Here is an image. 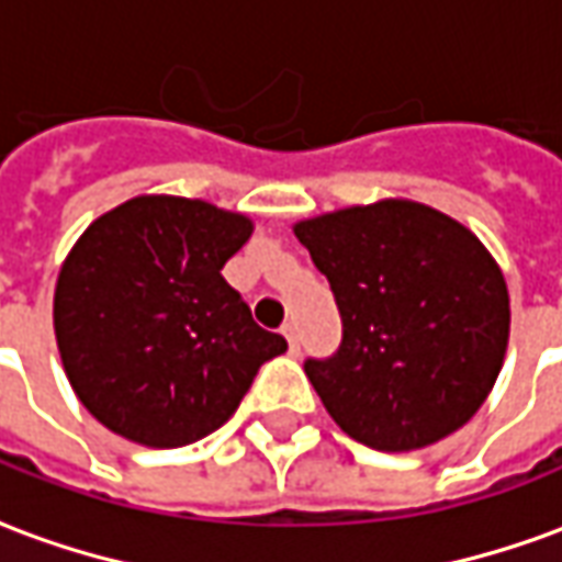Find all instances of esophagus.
<instances>
[{"mask_svg":"<svg viewBox=\"0 0 562 562\" xmlns=\"http://www.w3.org/2000/svg\"><path fill=\"white\" fill-rule=\"evenodd\" d=\"M284 336H288V342H290V351H300V330H296V324L290 321V324H284Z\"/></svg>","mask_w":562,"mask_h":562,"instance_id":"34e87169","label":"esophagus"}]
</instances>
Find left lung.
I'll return each mask as SVG.
<instances>
[{"instance_id":"left-lung-1","label":"left lung","mask_w":562,"mask_h":562,"mask_svg":"<svg viewBox=\"0 0 562 562\" xmlns=\"http://www.w3.org/2000/svg\"><path fill=\"white\" fill-rule=\"evenodd\" d=\"M293 232L342 318L339 348L303 363L333 422L382 452L462 428L508 348V288L486 247L416 201L348 207Z\"/></svg>"}]
</instances>
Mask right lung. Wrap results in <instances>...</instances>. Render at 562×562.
<instances>
[{
    "label": "right lung",
    "instance_id": "right-lung-1",
    "mask_svg": "<svg viewBox=\"0 0 562 562\" xmlns=\"http://www.w3.org/2000/svg\"><path fill=\"white\" fill-rule=\"evenodd\" d=\"M250 232L247 216L173 195L131 199L85 229L57 278L54 333L97 422L143 447L195 443L288 351L220 274Z\"/></svg>",
    "mask_w": 562,
    "mask_h": 562
}]
</instances>
